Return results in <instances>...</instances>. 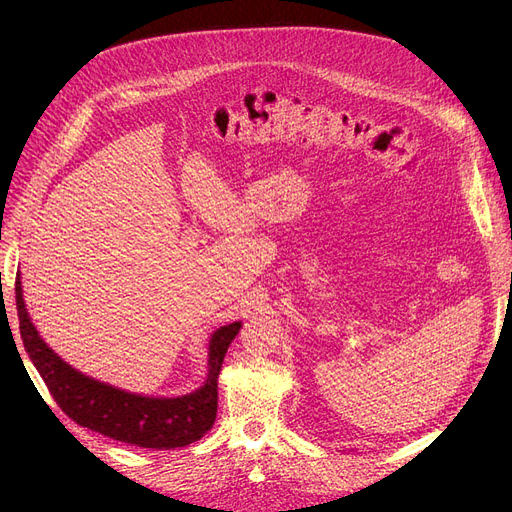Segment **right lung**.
<instances>
[{
  "label": "right lung",
  "instance_id": "1",
  "mask_svg": "<svg viewBox=\"0 0 512 512\" xmlns=\"http://www.w3.org/2000/svg\"><path fill=\"white\" fill-rule=\"evenodd\" d=\"M16 309L26 353L58 407L78 425L112 440L155 450L188 446L211 429L218 413V375L240 321L222 326L211 336L209 375L199 390L178 398H149L87 378L53 353L24 307L20 274L16 276Z\"/></svg>",
  "mask_w": 512,
  "mask_h": 512
}]
</instances>
